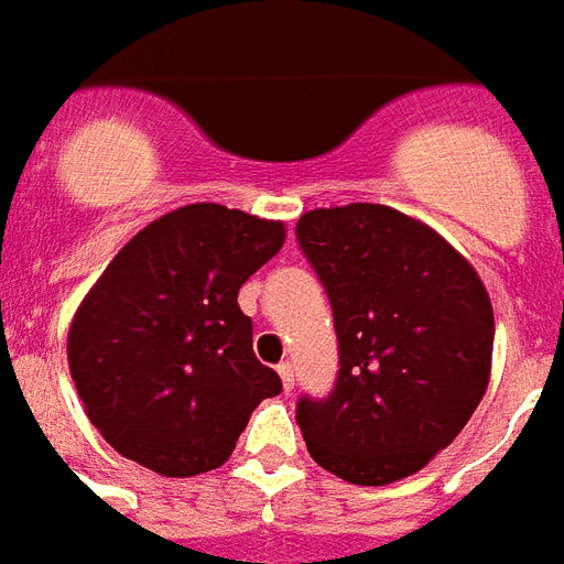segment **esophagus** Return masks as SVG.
I'll use <instances>...</instances> for the list:
<instances>
[{
    "label": "esophagus",
    "instance_id": "34e87169",
    "mask_svg": "<svg viewBox=\"0 0 564 564\" xmlns=\"http://www.w3.org/2000/svg\"><path fill=\"white\" fill-rule=\"evenodd\" d=\"M278 375H281L283 392H292V389H295V366H292V362H281V366H278Z\"/></svg>",
    "mask_w": 564,
    "mask_h": 564
}]
</instances>
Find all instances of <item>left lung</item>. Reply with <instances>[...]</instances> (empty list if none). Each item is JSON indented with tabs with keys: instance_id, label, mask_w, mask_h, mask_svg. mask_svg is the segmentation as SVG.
Listing matches in <instances>:
<instances>
[{
	"instance_id": "obj_1",
	"label": "left lung",
	"mask_w": 564,
	"mask_h": 564,
	"mask_svg": "<svg viewBox=\"0 0 564 564\" xmlns=\"http://www.w3.org/2000/svg\"><path fill=\"white\" fill-rule=\"evenodd\" d=\"M301 251L339 336L330 398L299 401L310 456L354 486H386L445 451L486 394L495 313L474 265L386 204L318 207Z\"/></svg>"
}]
</instances>
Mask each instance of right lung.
<instances>
[{
  "label": "right lung",
  "instance_id": "obj_1",
  "mask_svg": "<svg viewBox=\"0 0 564 564\" xmlns=\"http://www.w3.org/2000/svg\"><path fill=\"white\" fill-rule=\"evenodd\" d=\"M283 239V221L187 204L128 239L84 295L66 360L87 419L126 459L163 477L213 471L281 392L237 295Z\"/></svg>",
  "mask_w": 564,
  "mask_h": 564
}]
</instances>
